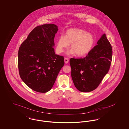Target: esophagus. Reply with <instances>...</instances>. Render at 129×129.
Returning <instances> with one entry per match:
<instances>
[{"instance_id":"1","label":"esophagus","mask_w":129,"mask_h":129,"mask_svg":"<svg viewBox=\"0 0 129 129\" xmlns=\"http://www.w3.org/2000/svg\"><path fill=\"white\" fill-rule=\"evenodd\" d=\"M64 61H65V63H68L69 62V59H68V58H64Z\"/></svg>"}]
</instances>
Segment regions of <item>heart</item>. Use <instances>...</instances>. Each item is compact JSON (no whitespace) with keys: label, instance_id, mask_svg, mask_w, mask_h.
Listing matches in <instances>:
<instances>
[{"label":"heart","instance_id":"heart-1","mask_svg":"<svg viewBox=\"0 0 129 129\" xmlns=\"http://www.w3.org/2000/svg\"><path fill=\"white\" fill-rule=\"evenodd\" d=\"M95 40L92 34L79 28H71L67 31L65 36H59L57 42L56 51L58 53H62L65 49L71 44L72 49L69 54L76 55L82 57L88 53L93 47Z\"/></svg>","mask_w":129,"mask_h":129}]
</instances>
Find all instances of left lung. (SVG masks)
I'll use <instances>...</instances> for the list:
<instances>
[{"label": "left lung", "mask_w": 129, "mask_h": 129, "mask_svg": "<svg viewBox=\"0 0 129 129\" xmlns=\"http://www.w3.org/2000/svg\"><path fill=\"white\" fill-rule=\"evenodd\" d=\"M83 58H71V77L75 87L82 92L95 89L108 72L112 59V48L106 34Z\"/></svg>", "instance_id": "8db88e82"}]
</instances>
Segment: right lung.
Returning <instances> with one entry per match:
<instances>
[{
    "mask_svg": "<svg viewBox=\"0 0 129 129\" xmlns=\"http://www.w3.org/2000/svg\"><path fill=\"white\" fill-rule=\"evenodd\" d=\"M54 24L35 28L21 44L18 54L20 78L32 90L46 93L51 90L64 65L62 56L55 54Z\"/></svg>",
    "mask_w": 129,
    "mask_h": 129,
    "instance_id": "1",
    "label": "right lung"
}]
</instances>
